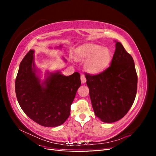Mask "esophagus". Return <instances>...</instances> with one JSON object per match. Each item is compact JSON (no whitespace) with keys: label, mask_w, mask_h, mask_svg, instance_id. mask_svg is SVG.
<instances>
[{"label":"esophagus","mask_w":156,"mask_h":156,"mask_svg":"<svg viewBox=\"0 0 156 156\" xmlns=\"http://www.w3.org/2000/svg\"><path fill=\"white\" fill-rule=\"evenodd\" d=\"M81 83H83V84L86 83L87 79H86V77H85V76H84V75H81Z\"/></svg>","instance_id":"34e87169"}]
</instances>
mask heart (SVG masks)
<instances>
[{"instance_id":"b5f03b06","label":"heart","mask_w":156,"mask_h":156,"mask_svg":"<svg viewBox=\"0 0 156 156\" xmlns=\"http://www.w3.org/2000/svg\"><path fill=\"white\" fill-rule=\"evenodd\" d=\"M75 59L84 62V67L93 75L102 73L110 65L112 54L110 50L98 45H88L82 47L75 54Z\"/></svg>"}]
</instances>
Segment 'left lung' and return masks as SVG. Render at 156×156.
<instances>
[{
	"mask_svg": "<svg viewBox=\"0 0 156 156\" xmlns=\"http://www.w3.org/2000/svg\"><path fill=\"white\" fill-rule=\"evenodd\" d=\"M115 41L109 68L98 75L85 76L94 113L105 123L116 122L127 114L137 90L134 60L121 43Z\"/></svg>",
	"mask_w": 156,
	"mask_h": 156,
	"instance_id": "8db88e82",
	"label": "left lung"
}]
</instances>
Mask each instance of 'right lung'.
Listing matches in <instances>:
<instances>
[{
  "label": "right lung",
  "mask_w": 156,
  "mask_h": 156,
  "mask_svg": "<svg viewBox=\"0 0 156 156\" xmlns=\"http://www.w3.org/2000/svg\"><path fill=\"white\" fill-rule=\"evenodd\" d=\"M34 52L30 50L20 65L15 84L18 103L37 124L45 127L60 126L69 116L71 105L81 84L80 74L75 72L66 76L59 70L46 71L41 80V70L35 64ZM62 59L67 62L63 56Z\"/></svg>",
  "instance_id": "1"
}]
</instances>
